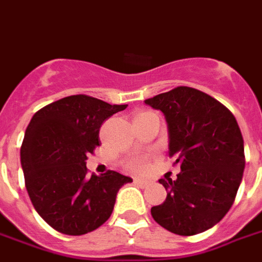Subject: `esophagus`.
Segmentation results:
<instances>
[{
    "label": "esophagus",
    "instance_id": "esophagus-1",
    "mask_svg": "<svg viewBox=\"0 0 262 262\" xmlns=\"http://www.w3.org/2000/svg\"><path fill=\"white\" fill-rule=\"evenodd\" d=\"M135 183H136V184H137L138 187H141V188H146V187L149 186V182H148V180L135 179Z\"/></svg>",
    "mask_w": 262,
    "mask_h": 262
}]
</instances>
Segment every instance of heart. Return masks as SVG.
Here are the masks:
<instances>
[{
	"label": "heart",
	"mask_w": 262,
	"mask_h": 262,
	"mask_svg": "<svg viewBox=\"0 0 262 262\" xmlns=\"http://www.w3.org/2000/svg\"><path fill=\"white\" fill-rule=\"evenodd\" d=\"M127 168H129L132 172L142 173V172H146L149 169V161H148V159L144 156H135L127 161Z\"/></svg>",
	"instance_id": "1"
}]
</instances>
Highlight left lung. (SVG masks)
Returning a JSON list of instances; mask_svg holds the SVG:
<instances>
[{
	"label": "left lung",
	"instance_id": "obj_1",
	"mask_svg": "<svg viewBox=\"0 0 262 262\" xmlns=\"http://www.w3.org/2000/svg\"><path fill=\"white\" fill-rule=\"evenodd\" d=\"M168 126V155L180 165L176 180L160 179L167 198L150 208L153 220L171 233L208 230L230 210L241 184L244 138L230 110L192 87L180 86L145 99Z\"/></svg>",
	"mask_w": 262,
	"mask_h": 262
}]
</instances>
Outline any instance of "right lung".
<instances>
[{
  "instance_id": "1",
  "label": "right lung",
  "mask_w": 262,
  "mask_h": 262,
  "mask_svg": "<svg viewBox=\"0 0 262 262\" xmlns=\"http://www.w3.org/2000/svg\"><path fill=\"white\" fill-rule=\"evenodd\" d=\"M89 95L52 102L32 117L21 145L25 187L39 215L63 234L95 230L112 215L117 192L132 178L87 176V155L101 144L103 121L126 109Z\"/></svg>"
}]
</instances>
